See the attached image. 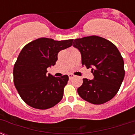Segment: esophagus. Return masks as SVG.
Returning <instances> with one entry per match:
<instances>
[{
	"instance_id": "34e87169",
	"label": "esophagus",
	"mask_w": 135,
	"mask_h": 135,
	"mask_svg": "<svg viewBox=\"0 0 135 135\" xmlns=\"http://www.w3.org/2000/svg\"><path fill=\"white\" fill-rule=\"evenodd\" d=\"M68 76H69V78H70V79H72V78H74L75 77L74 75L72 74H69Z\"/></svg>"
}]
</instances>
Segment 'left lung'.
<instances>
[{
  "label": "left lung",
  "instance_id": "1",
  "mask_svg": "<svg viewBox=\"0 0 135 135\" xmlns=\"http://www.w3.org/2000/svg\"><path fill=\"white\" fill-rule=\"evenodd\" d=\"M73 46L81 53L82 66L91 68L93 80L83 79L78 95L89 103L100 105L112 99L124 78L123 58L116 46L97 36L75 39Z\"/></svg>",
  "mask_w": 135,
  "mask_h": 135
}]
</instances>
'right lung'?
<instances>
[{
  "label": "right lung",
  "mask_w": 135,
  "mask_h": 135,
  "mask_svg": "<svg viewBox=\"0 0 135 135\" xmlns=\"http://www.w3.org/2000/svg\"><path fill=\"white\" fill-rule=\"evenodd\" d=\"M72 42L40 38L22 49L14 65L13 82L26 104L46 109L60 102L68 76L55 77L46 73V69L55 65L59 51L71 46Z\"/></svg>",
  "instance_id": "obj_1"
}]
</instances>
